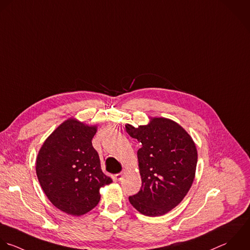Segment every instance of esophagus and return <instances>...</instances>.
<instances>
[{
  "label": "esophagus",
  "instance_id": "1",
  "mask_svg": "<svg viewBox=\"0 0 250 250\" xmlns=\"http://www.w3.org/2000/svg\"><path fill=\"white\" fill-rule=\"evenodd\" d=\"M124 174H125V172H123V171L120 172V173H117V174H116V178H117L118 180H122Z\"/></svg>",
  "mask_w": 250,
  "mask_h": 250
}]
</instances>
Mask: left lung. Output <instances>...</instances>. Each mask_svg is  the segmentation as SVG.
Segmentation results:
<instances>
[{"label":"left lung","mask_w":250,"mask_h":250,"mask_svg":"<svg viewBox=\"0 0 250 250\" xmlns=\"http://www.w3.org/2000/svg\"><path fill=\"white\" fill-rule=\"evenodd\" d=\"M125 129L141 143L137 158L142 186L128 200L146 216L164 215L182 202L193 184L196 145L181 125L166 118H153L138 127L127 124Z\"/></svg>","instance_id":"1"}]
</instances>
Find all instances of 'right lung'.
Wrapping results in <instances>:
<instances>
[{"label":"right lung","mask_w":250,"mask_h":250,"mask_svg":"<svg viewBox=\"0 0 250 250\" xmlns=\"http://www.w3.org/2000/svg\"><path fill=\"white\" fill-rule=\"evenodd\" d=\"M97 130L76 119L62 123L43 142L36 172L45 196L63 212L81 216L100 201L101 187L112 183L101 169L91 140Z\"/></svg>","instance_id":"obj_1"}]
</instances>
